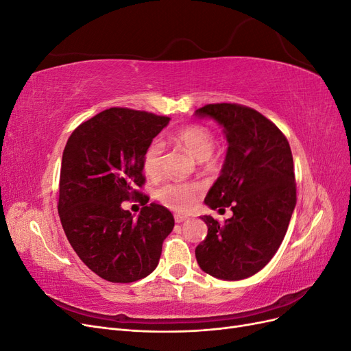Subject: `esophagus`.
Instances as JSON below:
<instances>
[{
	"mask_svg": "<svg viewBox=\"0 0 351 351\" xmlns=\"http://www.w3.org/2000/svg\"><path fill=\"white\" fill-rule=\"evenodd\" d=\"M174 219H176L177 224H182V222H184V221H187V219H189V217L182 215V214H176V215H174Z\"/></svg>",
	"mask_w": 351,
	"mask_h": 351,
	"instance_id": "1",
	"label": "esophagus"
}]
</instances>
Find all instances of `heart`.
Here are the masks:
<instances>
[{
  "instance_id": "obj_1",
  "label": "heart",
  "mask_w": 351,
  "mask_h": 351,
  "mask_svg": "<svg viewBox=\"0 0 351 351\" xmlns=\"http://www.w3.org/2000/svg\"><path fill=\"white\" fill-rule=\"evenodd\" d=\"M173 141L186 147L196 159L204 162L205 167L214 164L212 152L215 149V136L208 127L200 124L184 125L173 134ZM164 151L165 146L161 141H152L146 146L142 159V167L146 176L152 178L161 176ZM200 192L202 187L197 183L171 182L158 187L155 196L167 208L177 212H186L195 206Z\"/></svg>"
}]
</instances>
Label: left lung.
Returning a JSON list of instances; mask_svg holds the SVG:
<instances>
[{
  "instance_id": "left-lung-1",
  "label": "left lung",
  "mask_w": 351,
  "mask_h": 351,
  "mask_svg": "<svg viewBox=\"0 0 351 351\" xmlns=\"http://www.w3.org/2000/svg\"><path fill=\"white\" fill-rule=\"evenodd\" d=\"M195 114L217 120L228 142L224 167L205 204L232 210L224 222L202 217L208 236L196 247V261L219 280L252 277L277 253L295 206L289 141L267 117L244 105L208 104Z\"/></svg>"
}]
</instances>
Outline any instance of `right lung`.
Masks as SVG:
<instances>
[{"label": "right lung", "instance_id": "add662e5", "mask_svg": "<svg viewBox=\"0 0 351 351\" xmlns=\"http://www.w3.org/2000/svg\"><path fill=\"white\" fill-rule=\"evenodd\" d=\"M169 117L114 107L74 129L62 152L58 214L74 252L98 277L133 282L147 277L161 258L174 217L146 205L142 159L146 146ZM137 198L145 206L137 220L121 208Z\"/></svg>", "mask_w": 351, "mask_h": 351}]
</instances>
